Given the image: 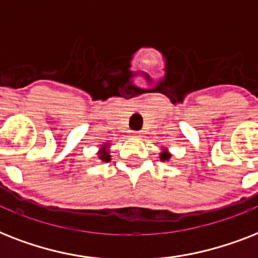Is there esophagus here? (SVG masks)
Listing matches in <instances>:
<instances>
[{"instance_id": "obj_1", "label": "esophagus", "mask_w": 258, "mask_h": 258, "mask_svg": "<svg viewBox=\"0 0 258 258\" xmlns=\"http://www.w3.org/2000/svg\"><path fill=\"white\" fill-rule=\"evenodd\" d=\"M133 136H135V137H141L142 132H135V133H133Z\"/></svg>"}]
</instances>
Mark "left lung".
I'll list each match as a JSON object with an SVG mask.
<instances>
[{
    "label": "left lung",
    "mask_w": 258,
    "mask_h": 258,
    "mask_svg": "<svg viewBox=\"0 0 258 258\" xmlns=\"http://www.w3.org/2000/svg\"><path fill=\"white\" fill-rule=\"evenodd\" d=\"M172 158V153L169 152L168 146H161V152H160V160L162 162H169V160Z\"/></svg>",
    "instance_id": "left-lung-1"
}]
</instances>
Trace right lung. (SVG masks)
I'll return each instance as SVG.
<instances>
[{
  "mask_svg": "<svg viewBox=\"0 0 258 258\" xmlns=\"http://www.w3.org/2000/svg\"><path fill=\"white\" fill-rule=\"evenodd\" d=\"M97 156L102 162L110 161V142H104L101 144L100 148H98V152H97Z\"/></svg>",
  "mask_w": 258,
  "mask_h": 258,
  "instance_id": "1",
  "label": "right lung"
}]
</instances>
